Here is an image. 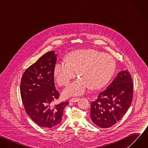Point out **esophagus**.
<instances>
[{
	"label": "esophagus",
	"mask_w": 148,
	"mask_h": 148,
	"mask_svg": "<svg viewBox=\"0 0 148 148\" xmlns=\"http://www.w3.org/2000/svg\"><path fill=\"white\" fill-rule=\"evenodd\" d=\"M78 100H79V98H73L70 99V102H77Z\"/></svg>",
	"instance_id": "1"
}]
</instances>
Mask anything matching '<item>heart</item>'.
Segmentation results:
<instances>
[{
    "mask_svg": "<svg viewBox=\"0 0 148 148\" xmlns=\"http://www.w3.org/2000/svg\"><path fill=\"white\" fill-rule=\"evenodd\" d=\"M112 57L94 50H78L67 60H58L54 67V76L60 86H66L78 71L77 79L63 91L64 97L82 95L91 87L99 88L112 76L115 70Z\"/></svg>",
    "mask_w": 148,
    "mask_h": 148,
    "instance_id": "heart-1",
    "label": "heart"
}]
</instances>
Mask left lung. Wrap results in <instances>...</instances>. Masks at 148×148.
I'll list each match as a JSON object with an SVG mask.
<instances>
[{
  "mask_svg": "<svg viewBox=\"0 0 148 148\" xmlns=\"http://www.w3.org/2000/svg\"><path fill=\"white\" fill-rule=\"evenodd\" d=\"M132 82L128 71H121L91 103V119L96 125L108 128L120 121L132 101Z\"/></svg>",
  "mask_w": 148,
  "mask_h": 148,
  "instance_id": "8db88e82",
  "label": "left lung"
}]
</instances>
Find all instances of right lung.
I'll return each instance as SVG.
<instances>
[{"label":"right lung","instance_id":"add662e5","mask_svg":"<svg viewBox=\"0 0 148 148\" xmlns=\"http://www.w3.org/2000/svg\"><path fill=\"white\" fill-rule=\"evenodd\" d=\"M57 54L51 51L42 56L25 71L20 82V95L27 114L38 125L52 128L62 121L69 102L53 105L60 93L56 90L54 67Z\"/></svg>","mask_w":148,"mask_h":148}]
</instances>
